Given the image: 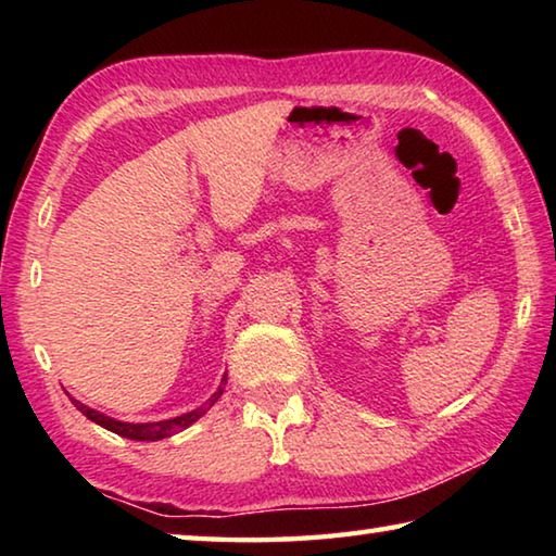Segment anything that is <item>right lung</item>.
<instances>
[{"label": "right lung", "instance_id": "1", "mask_svg": "<svg viewBox=\"0 0 556 556\" xmlns=\"http://www.w3.org/2000/svg\"><path fill=\"white\" fill-rule=\"evenodd\" d=\"M223 384H228V375H223V380H220V388L213 392V397L203 404V407H199V409H193V412H186V414H181V417H174V419H164V421H147V425H131V421H119V419H112V417H108V414H102V412H96V409H90L88 404H83V402H78V400H73V404H75V409L78 412H83L86 414V417L90 419V421H96V425H100L102 429H108V431H115V434H119V437H125V439H135V441H159V439H166V437H172V434H178V431H184V429H188L193 425V421H199L205 412H208L215 402L220 400V394H223Z\"/></svg>", "mask_w": 556, "mask_h": 556}]
</instances>
